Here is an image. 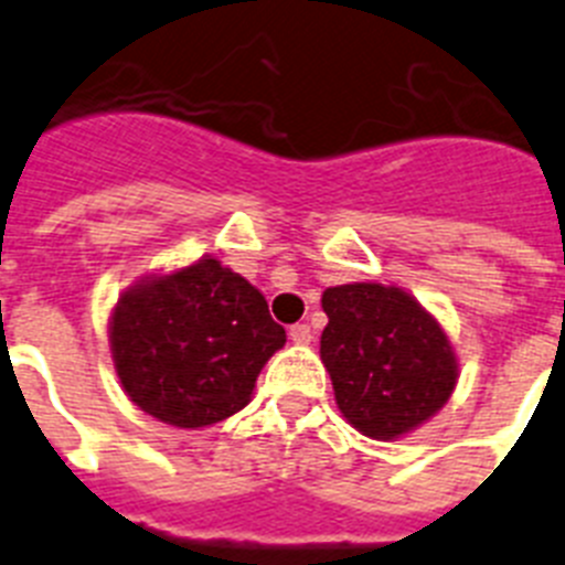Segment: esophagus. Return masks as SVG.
I'll return each instance as SVG.
<instances>
[{
	"instance_id": "1",
	"label": "esophagus",
	"mask_w": 565,
	"mask_h": 565,
	"mask_svg": "<svg viewBox=\"0 0 565 565\" xmlns=\"http://www.w3.org/2000/svg\"><path fill=\"white\" fill-rule=\"evenodd\" d=\"M289 338H292V343H310L312 341V330L307 327V323H296V327H289Z\"/></svg>"
}]
</instances>
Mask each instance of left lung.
<instances>
[{
  "mask_svg": "<svg viewBox=\"0 0 565 565\" xmlns=\"http://www.w3.org/2000/svg\"><path fill=\"white\" fill-rule=\"evenodd\" d=\"M321 361L347 424L398 440L435 418L458 386V355L424 303L395 284L327 287Z\"/></svg>",
  "mask_w": 565,
  "mask_h": 565,
  "instance_id": "8db88e82",
  "label": "left lung"
}]
</instances>
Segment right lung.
<instances>
[{
	"mask_svg": "<svg viewBox=\"0 0 565 565\" xmlns=\"http://www.w3.org/2000/svg\"><path fill=\"white\" fill-rule=\"evenodd\" d=\"M107 341L121 390L141 412L204 429L253 401L287 332L269 318L262 289L204 255L121 289Z\"/></svg>",
	"mask_w": 565,
	"mask_h": 565,
	"instance_id": "add662e5",
	"label": "right lung"
}]
</instances>
